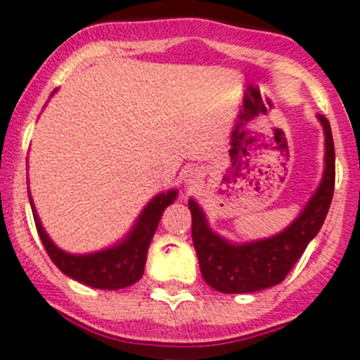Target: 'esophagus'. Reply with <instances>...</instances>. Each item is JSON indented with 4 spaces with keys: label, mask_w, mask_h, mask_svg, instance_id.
Segmentation results:
<instances>
[{
    "label": "esophagus",
    "mask_w": 360,
    "mask_h": 360,
    "mask_svg": "<svg viewBox=\"0 0 360 360\" xmlns=\"http://www.w3.org/2000/svg\"><path fill=\"white\" fill-rule=\"evenodd\" d=\"M197 174H199V172H197V170H190V172H188V181H190V183H195V179H197V177H199V176H197Z\"/></svg>",
    "instance_id": "1"
}]
</instances>
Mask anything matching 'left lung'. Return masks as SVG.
Listing matches in <instances>:
<instances>
[{"label":"left lung","instance_id":"1","mask_svg":"<svg viewBox=\"0 0 360 360\" xmlns=\"http://www.w3.org/2000/svg\"><path fill=\"white\" fill-rule=\"evenodd\" d=\"M325 132V170L323 179L307 206L283 231L262 240H226L210 228L202 208L188 200L192 212V238L204 281L219 292H257L281 283L307 245L319 233L328 213L335 184V150L328 120L317 115Z\"/></svg>","mask_w":360,"mask_h":360}]
</instances>
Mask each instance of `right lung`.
<instances>
[{"label":"right lung","mask_w":360,"mask_h":360,"mask_svg":"<svg viewBox=\"0 0 360 360\" xmlns=\"http://www.w3.org/2000/svg\"><path fill=\"white\" fill-rule=\"evenodd\" d=\"M176 188L152 197L143 208V212L140 213L138 220L134 222V226L131 228V231L118 244L102 249V251L86 252V255H71V252L63 251V249L57 248L51 242V238L44 231L43 224H41V220H39L37 212L34 208V200H32L30 192H28L37 233L41 236V242H43L51 262L66 276L73 278V280L80 281V283L87 285V287H95V289L103 290L125 289V287L136 283L143 276L145 262H147V252L148 245L152 242V236L156 233L165 208L170 206L176 200Z\"/></svg>","instance_id":"1"}]
</instances>
